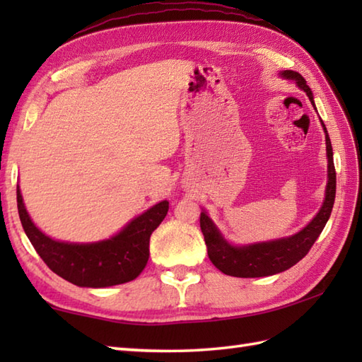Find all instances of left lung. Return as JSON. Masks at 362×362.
Here are the masks:
<instances>
[{"label":"left lung","mask_w":362,"mask_h":362,"mask_svg":"<svg viewBox=\"0 0 362 362\" xmlns=\"http://www.w3.org/2000/svg\"><path fill=\"white\" fill-rule=\"evenodd\" d=\"M280 74L283 78L296 81L297 86L308 95L314 107L311 88L306 86V81L302 74L292 70H284ZM322 126H324L325 130L328 157V183L325 189V201L314 219L305 228L300 230L298 233L289 238H283V240L257 243L238 247V245L228 244L222 238L211 219L205 213H201V230L204 233L206 250H209V258L221 272L232 276H241V279H255V276L279 274L297 264L310 252L313 244L316 243L327 224L329 214H332L336 197V169L333 163V148L324 121H322Z\"/></svg>","instance_id":"left-lung-1"}]
</instances>
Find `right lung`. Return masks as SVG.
Here are the masks:
<instances>
[{"mask_svg":"<svg viewBox=\"0 0 362 362\" xmlns=\"http://www.w3.org/2000/svg\"><path fill=\"white\" fill-rule=\"evenodd\" d=\"M17 205L25 233L45 264L54 274L82 288H107L136 279L149 259L151 235L169 209V202L163 201L130 221L110 240L74 244L54 241L34 226L23 204L20 188Z\"/></svg>","mask_w":362,"mask_h":362,"instance_id":"obj_1","label":"right lung"}]
</instances>
